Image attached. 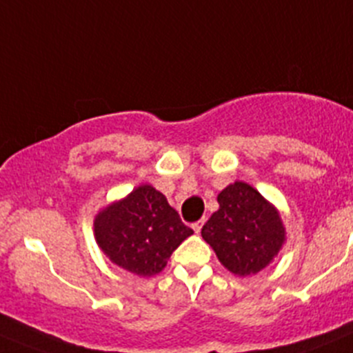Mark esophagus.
<instances>
[{
    "label": "esophagus",
    "mask_w": 353,
    "mask_h": 353,
    "mask_svg": "<svg viewBox=\"0 0 353 353\" xmlns=\"http://www.w3.org/2000/svg\"><path fill=\"white\" fill-rule=\"evenodd\" d=\"M203 225H204V220H199V221H196V223H192L194 232L199 234V232H201V229H203Z\"/></svg>",
    "instance_id": "esophagus-1"
}]
</instances>
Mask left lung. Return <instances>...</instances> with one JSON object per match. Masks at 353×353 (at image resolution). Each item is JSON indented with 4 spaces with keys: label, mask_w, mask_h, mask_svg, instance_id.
<instances>
[{
    "label": "left lung",
    "mask_w": 353,
    "mask_h": 353,
    "mask_svg": "<svg viewBox=\"0 0 353 353\" xmlns=\"http://www.w3.org/2000/svg\"><path fill=\"white\" fill-rule=\"evenodd\" d=\"M216 201L220 208L204 223L201 236L220 263L239 277L268 267L286 243L279 210L239 180L225 187Z\"/></svg>",
    "instance_id": "8db88e82"
}]
</instances>
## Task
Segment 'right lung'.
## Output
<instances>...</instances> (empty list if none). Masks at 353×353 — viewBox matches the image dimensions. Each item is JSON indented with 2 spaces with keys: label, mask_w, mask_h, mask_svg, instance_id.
I'll use <instances>...</instances> for the list:
<instances>
[{
  "label": "right lung",
  "mask_w": 353,
  "mask_h": 353,
  "mask_svg": "<svg viewBox=\"0 0 353 353\" xmlns=\"http://www.w3.org/2000/svg\"><path fill=\"white\" fill-rule=\"evenodd\" d=\"M192 234L166 197L149 183L107 204L93 220V236L102 253L139 277L159 274L171 253Z\"/></svg>",
  "instance_id": "1"
}]
</instances>
